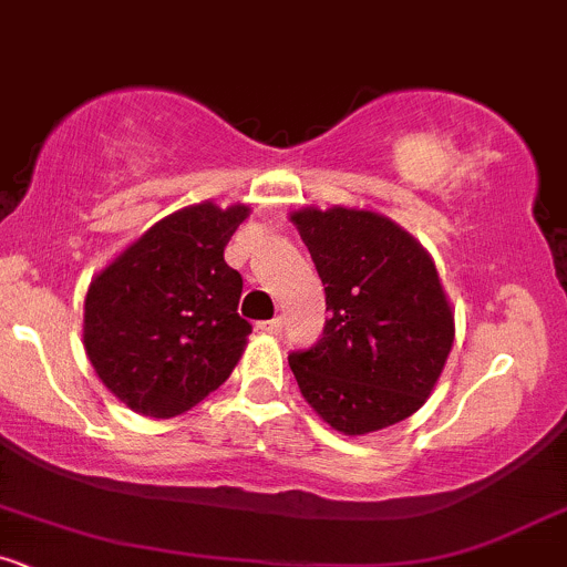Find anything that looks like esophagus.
<instances>
[{
  "mask_svg": "<svg viewBox=\"0 0 567 567\" xmlns=\"http://www.w3.org/2000/svg\"><path fill=\"white\" fill-rule=\"evenodd\" d=\"M259 330L267 332V334H278L284 330V321L281 319H267V321H259Z\"/></svg>",
  "mask_w": 567,
  "mask_h": 567,
  "instance_id": "obj_1",
  "label": "esophagus"
}]
</instances>
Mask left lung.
Instances as JSON below:
<instances>
[{
  "label": "left lung",
  "mask_w": 567,
  "mask_h": 567,
  "mask_svg": "<svg viewBox=\"0 0 567 567\" xmlns=\"http://www.w3.org/2000/svg\"><path fill=\"white\" fill-rule=\"evenodd\" d=\"M327 295L319 343L291 351L308 405L343 435H368L416 413L443 373L454 313L435 261L373 210L291 213Z\"/></svg>",
  "instance_id": "1"
}]
</instances>
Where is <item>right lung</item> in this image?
Returning a JSON list of instances; mask_svg holds the SVG:
<instances>
[{
    "label": "right lung",
    "instance_id": "add662e5",
    "mask_svg": "<svg viewBox=\"0 0 567 567\" xmlns=\"http://www.w3.org/2000/svg\"><path fill=\"white\" fill-rule=\"evenodd\" d=\"M246 218L248 205H188L91 281L83 346L126 408L178 416L229 379L251 324L237 313L243 278L224 248Z\"/></svg>",
    "mask_w": 567,
    "mask_h": 567
}]
</instances>
